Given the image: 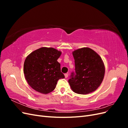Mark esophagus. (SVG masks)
Masks as SVG:
<instances>
[{
  "label": "esophagus",
  "instance_id": "esophagus-1",
  "mask_svg": "<svg viewBox=\"0 0 128 128\" xmlns=\"http://www.w3.org/2000/svg\"><path fill=\"white\" fill-rule=\"evenodd\" d=\"M64 76H65V78H67V77H68V74H65Z\"/></svg>",
  "mask_w": 128,
  "mask_h": 128
}]
</instances>
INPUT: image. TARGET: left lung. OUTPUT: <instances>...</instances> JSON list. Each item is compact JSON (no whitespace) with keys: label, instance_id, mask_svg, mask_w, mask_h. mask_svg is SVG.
Listing matches in <instances>:
<instances>
[{"label":"left lung","instance_id":"8db88e82","mask_svg":"<svg viewBox=\"0 0 128 128\" xmlns=\"http://www.w3.org/2000/svg\"><path fill=\"white\" fill-rule=\"evenodd\" d=\"M75 72L71 74L68 82L76 94H86L94 91L101 84L104 66L100 56L94 50L83 48L72 52Z\"/></svg>","mask_w":128,"mask_h":128}]
</instances>
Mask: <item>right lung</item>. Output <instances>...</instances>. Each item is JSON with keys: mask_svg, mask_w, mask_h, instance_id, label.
<instances>
[{"mask_svg": "<svg viewBox=\"0 0 128 128\" xmlns=\"http://www.w3.org/2000/svg\"><path fill=\"white\" fill-rule=\"evenodd\" d=\"M61 52L52 48H41L26 58L24 71L26 80L34 90L47 94L54 90L58 80L64 78L57 61Z\"/></svg>", "mask_w": 128, "mask_h": 128, "instance_id": "1", "label": "right lung"}]
</instances>
